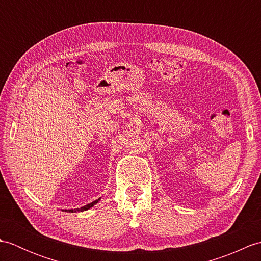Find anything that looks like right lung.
I'll return each instance as SVG.
<instances>
[{
	"label": "right lung",
	"instance_id": "1",
	"mask_svg": "<svg viewBox=\"0 0 261 261\" xmlns=\"http://www.w3.org/2000/svg\"><path fill=\"white\" fill-rule=\"evenodd\" d=\"M99 199H101V198H97L96 201H93L92 203L87 204V205H85V206H83V207H81V208H71V210H65V212H71V213H74V212H83V211L90 210V208H91V207H93L94 205H95L96 203H98Z\"/></svg>",
	"mask_w": 261,
	"mask_h": 261
}]
</instances>
